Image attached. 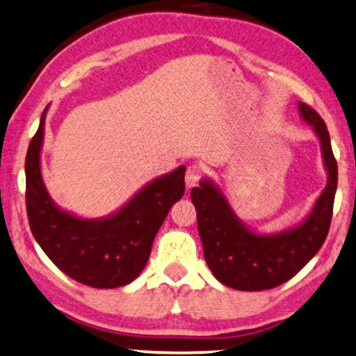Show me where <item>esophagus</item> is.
Masks as SVG:
<instances>
[{
  "mask_svg": "<svg viewBox=\"0 0 356 356\" xmlns=\"http://www.w3.org/2000/svg\"><path fill=\"white\" fill-rule=\"evenodd\" d=\"M203 176V168L200 164H190L185 174V187L192 188L198 184V180Z\"/></svg>",
  "mask_w": 356,
  "mask_h": 356,
  "instance_id": "34e87169",
  "label": "esophagus"
}]
</instances>
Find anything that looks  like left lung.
I'll use <instances>...</instances> for the list:
<instances>
[{
  "label": "left lung",
  "mask_w": 356,
  "mask_h": 356,
  "mask_svg": "<svg viewBox=\"0 0 356 356\" xmlns=\"http://www.w3.org/2000/svg\"><path fill=\"white\" fill-rule=\"evenodd\" d=\"M298 111L316 134L327 171L326 187L302 222L280 232L261 234L235 214L226 195L211 179H202L200 187L190 192L204 259L214 277L227 287L243 292L277 287L292 279L327 237L337 190V163L321 116L305 103H298Z\"/></svg>",
  "instance_id": "1"
}]
</instances>
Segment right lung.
<instances>
[{
  "mask_svg": "<svg viewBox=\"0 0 356 356\" xmlns=\"http://www.w3.org/2000/svg\"><path fill=\"white\" fill-rule=\"evenodd\" d=\"M26 156L29 226L47 257L69 277L95 289H116L138 277L169 209L185 192V166L143 185L118 211L87 219L61 209L42 177L44 118Z\"/></svg>",
  "mask_w": 356,
  "mask_h": 356,
  "instance_id": "obj_1",
  "label": "right lung"
}]
</instances>
